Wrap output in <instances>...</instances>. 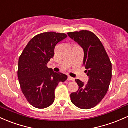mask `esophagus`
I'll return each mask as SVG.
<instances>
[{
	"label": "esophagus",
	"mask_w": 128,
	"mask_h": 128,
	"mask_svg": "<svg viewBox=\"0 0 128 128\" xmlns=\"http://www.w3.org/2000/svg\"><path fill=\"white\" fill-rule=\"evenodd\" d=\"M68 80H70V81H75V79L74 78L70 76H68Z\"/></svg>",
	"instance_id": "1"
}]
</instances>
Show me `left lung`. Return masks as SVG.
<instances>
[{
  "mask_svg": "<svg viewBox=\"0 0 128 128\" xmlns=\"http://www.w3.org/2000/svg\"><path fill=\"white\" fill-rule=\"evenodd\" d=\"M67 34L83 49V65L89 77L86 84L76 80L79 89L70 94L71 102L80 109H91L107 93L112 78V64L103 45L92 32L82 30Z\"/></svg>",
  "mask_w": 128,
  "mask_h": 128,
  "instance_id": "8db88e82",
  "label": "left lung"
}]
</instances>
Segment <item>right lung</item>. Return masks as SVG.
<instances>
[{"label": "right lung", "instance_id": "obj_1", "mask_svg": "<svg viewBox=\"0 0 128 128\" xmlns=\"http://www.w3.org/2000/svg\"><path fill=\"white\" fill-rule=\"evenodd\" d=\"M67 37L64 33L46 32L35 36L28 43L19 59L18 76L22 93L31 105L48 108L54 101V90L67 76L54 72L47 66L54 56L58 43Z\"/></svg>", "mask_w": 128, "mask_h": 128}]
</instances>
